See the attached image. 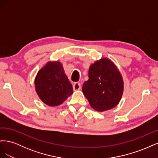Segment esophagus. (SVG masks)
<instances>
[{"mask_svg":"<svg viewBox=\"0 0 158 158\" xmlns=\"http://www.w3.org/2000/svg\"><path fill=\"white\" fill-rule=\"evenodd\" d=\"M81 89V85L78 82H75L73 84V89L74 90H79Z\"/></svg>","mask_w":158,"mask_h":158,"instance_id":"obj_1","label":"esophagus"}]
</instances>
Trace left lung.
<instances>
[{"label": "left lung", "instance_id": "left-lung-1", "mask_svg": "<svg viewBox=\"0 0 158 158\" xmlns=\"http://www.w3.org/2000/svg\"><path fill=\"white\" fill-rule=\"evenodd\" d=\"M88 74L82 92L91 107L98 111L115 107L123 92V78L115 65L107 59H102L90 66Z\"/></svg>", "mask_w": 158, "mask_h": 158}]
</instances>
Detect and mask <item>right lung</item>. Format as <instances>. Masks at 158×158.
Instances as JSON below:
<instances>
[{"instance_id":"right-lung-1","label":"right lung","mask_w":158,"mask_h":158,"mask_svg":"<svg viewBox=\"0 0 158 158\" xmlns=\"http://www.w3.org/2000/svg\"><path fill=\"white\" fill-rule=\"evenodd\" d=\"M35 89L40 99L50 106L61 104L73 94V85L59 62H49L36 76Z\"/></svg>"}]
</instances>
